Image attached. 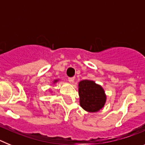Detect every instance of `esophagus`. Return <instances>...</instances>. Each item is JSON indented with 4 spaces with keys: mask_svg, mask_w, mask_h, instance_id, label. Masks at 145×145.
Masks as SVG:
<instances>
[{
    "mask_svg": "<svg viewBox=\"0 0 145 145\" xmlns=\"http://www.w3.org/2000/svg\"><path fill=\"white\" fill-rule=\"evenodd\" d=\"M74 80H75V78H73V77H72V78H68V80L70 83H73Z\"/></svg>",
    "mask_w": 145,
    "mask_h": 145,
    "instance_id": "obj_1",
    "label": "esophagus"
}]
</instances>
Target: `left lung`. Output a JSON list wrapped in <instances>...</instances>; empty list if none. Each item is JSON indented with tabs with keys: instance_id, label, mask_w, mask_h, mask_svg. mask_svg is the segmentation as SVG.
I'll return each instance as SVG.
<instances>
[{
	"instance_id": "8db88e82",
	"label": "left lung",
	"mask_w": 145,
	"mask_h": 145,
	"mask_svg": "<svg viewBox=\"0 0 145 145\" xmlns=\"http://www.w3.org/2000/svg\"><path fill=\"white\" fill-rule=\"evenodd\" d=\"M78 86L80 105L85 110L94 112L103 107L106 96L100 86L88 80H82Z\"/></svg>"
}]
</instances>
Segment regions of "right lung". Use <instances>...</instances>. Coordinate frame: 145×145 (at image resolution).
Returning <instances> with one entry per match:
<instances>
[{
    "instance_id": "add662e5",
    "label": "right lung",
    "mask_w": 145,
    "mask_h": 145,
    "mask_svg": "<svg viewBox=\"0 0 145 145\" xmlns=\"http://www.w3.org/2000/svg\"><path fill=\"white\" fill-rule=\"evenodd\" d=\"M56 81H57V80H55V81H54V82H56Z\"/></svg>"
}]
</instances>
